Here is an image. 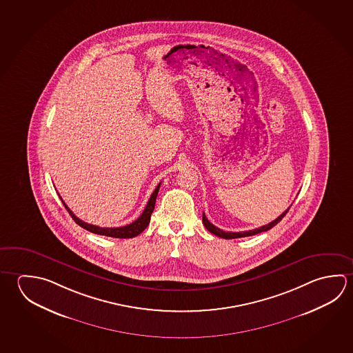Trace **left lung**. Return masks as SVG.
<instances>
[{
  "mask_svg": "<svg viewBox=\"0 0 353 353\" xmlns=\"http://www.w3.org/2000/svg\"><path fill=\"white\" fill-rule=\"evenodd\" d=\"M289 210H290V207L285 210L283 214H280L275 221H272V222L269 223V224L259 227V228L253 229V230H245V232H224L222 229H219L218 227H216V225H213V224L207 219V216H204V213L202 219H203L204 227L208 229L212 234L216 235V236H219V238H224V239H235V238H243V236H250V235L258 234V233L266 232V230L272 229V227H275V225L284 218L285 214L289 212Z\"/></svg>",
  "mask_w": 353,
  "mask_h": 353,
  "instance_id": "1",
  "label": "left lung"
}]
</instances>
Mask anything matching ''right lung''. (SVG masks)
Segmentation results:
<instances>
[{
	"label": "right lung",
	"mask_w": 353,
	"mask_h": 353,
	"mask_svg": "<svg viewBox=\"0 0 353 353\" xmlns=\"http://www.w3.org/2000/svg\"><path fill=\"white\" fill-rule=\"evenodd\" d=\"M160 185H161V183H159L155 188V191L152 192L149 202H148L145 210H143V214L139 216L135 222L130 223V224L124 225V227H118V228H101V227H98V225H93V224L83 222L81 219L75 216L72 210H69L68 205L64 203V201L61 198V196H59V198L62 199V203L64 204L65 210H68L70 216L74 219V222L78 225H81V228L87 229L89 232L95 233V234L105 235V236H112V238H134V236H137L140 233H143L146 227L149 225L151 214H152L154 208H155L156 198H157V193H159V190H160Z\"/></svg>",
	"instance_id": "1"
}]
</instances>
